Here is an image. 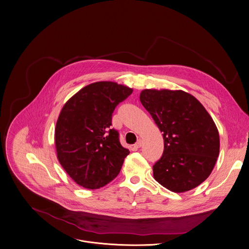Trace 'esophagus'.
Returning a JSON list of instances; mask_svg holds the SVG:
<instances>
[{"instance_id":"obj_1","label":"esophagus","mask_w":249,"mask_h":249,"mask_svg":"<svg viewBox=\"0 0 249 249\" xmlns=\"http://www.w3.org/2000/svg\"><path fill=\"white\" fill-rule=\"evenodd\" d=\"M141 146H142V140H141V139H138V142L135 144V148L138 149V148H140Z\"/></svg>"}]
</instances>
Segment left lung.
I'll use <instances>...</instances> for the list:
<instances>
[{
	"label": "left lung",
	"mask_w": 249,
	"mask_h": 249,
	"mask_svg": "<svg viewBox=\"0 0 249 249\" xmlns=\"http://www.w3.org/2000/svg\"><path fill=\"white\" fill-rule=\"evenodd\" d=\"M140 102L163 133L155 179L176 193L189 191L211 174L220 153L219 132L201 103L183 90L144 89Z\"/></svg>",
	"instance_id": "obj_1"
}]
</instances>
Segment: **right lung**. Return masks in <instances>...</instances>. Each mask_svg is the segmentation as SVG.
I'll return each instance as SVG.
<instances>
[{
    "mask_svg": "<svg viewBox=\"0 0 249 249\" xmlns=\"http://www.w3.org/2000/svg\"><path fill=\"white\" fill-rule=\"evenodd\" d=\"M132 92L123 85L95 82L81 89L61 110L54 135L57 159L80 186L98 189L119 174L130 152L111 129V116Z\"/></svg>",
    "mask_w": 249,
    "mask_h": 249,
    "instance_id": "obj_1",
    "label": "right lung"
}]
</instances>
